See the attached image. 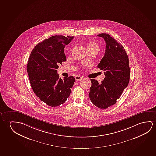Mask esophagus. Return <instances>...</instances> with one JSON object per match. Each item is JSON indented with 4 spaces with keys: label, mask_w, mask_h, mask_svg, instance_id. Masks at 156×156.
Returning <instances> with one entry per match:
<instances>
[{
    "label": "esophagus",
    "mask_w": 156,
    "mask_h": 156,
    "mask_svg": "<svg viewBox=\"0 0 156 156\" xmlns=\"http://www.w3.org/2000/svg\"><path fill=\"white\" fill-rule=\"evenodd\" d=\"M83 78V77H81V76H77L75 77V79L77 80V81H79V80H81V79Z\"/></svg>",
    "instance_id": "esophagus-1"
}]
</instances>
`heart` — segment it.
Listing matches in <instances>:
<instances>
[{
    "label": "heart",
    "instance_id": "b5f03b06",
    "mask_svg": "<svg viewBox=\"0 0 156 156\" xmlns=\"http://www.w3.org/2000/svg\"><path fill=\"white\" fill-rule=\"evenodd\" d=\"M87 50H93L98 52L99 51V45L94 41H90L86 44Z\"/></svg>",
    "mask_w": 156,
    "mask_h": 156
}]
</instances>
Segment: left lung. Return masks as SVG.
Here are the masks:
<instances>
[{"label": "left lung", "mask_w": 156, "mask_h": 156, "mask_svg": "<svg viewBox=\"0 0 156 156\" xmlns=\"http://www.w3.org/2000/svg\"><path fill=\"white\" fill-rule=\"evenodd\" d=\"M98 36L104 38L106 43L105 55L98 65L105 72V78L101 84L90 79L89 97L95 106L106 109L116 103L129 84V61L124 47L114 38L106 33Z\"/></svg>", "instance_id": "8db88e82"}]
</instances>
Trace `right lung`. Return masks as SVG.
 <instances>
[{
	"instance_id": "1",
	"label": "right lung",
	"mask_w": 156,
	"mask_h": 156,
	"mask_svg": "<svg viewBox=\"0 0 156 156\" xmlns=\"http://www.w3.org/2000/svg\"><path fill=\"white\" fill-rule=\"evenodd\" d=\"M73 36L55 35L34 47L27 66L30 85L42 101L51 107L58 106L66 101L75 83V77L59 78L57 69L66 62L64 49Z\"/></svg>"
}]
</instances>
